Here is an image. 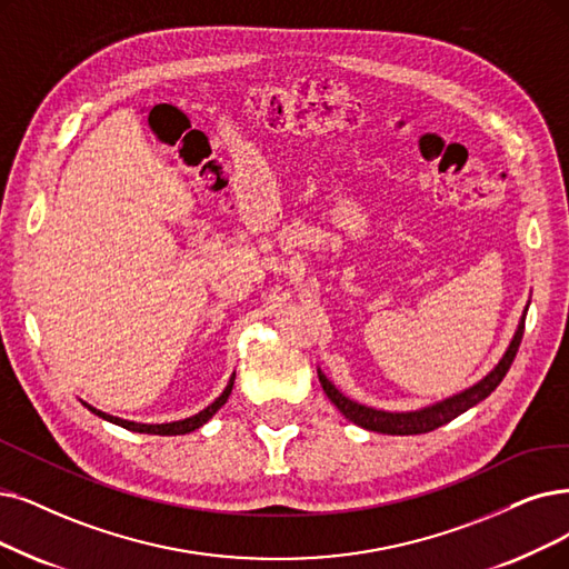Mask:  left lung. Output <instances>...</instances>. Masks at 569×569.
I'll return each instance as SVG.
<instances>
[{"label": "left lung", "instance_id": "1", "mask_svg": "<svg viewBox=\"0 0 569 569\" xmlns=\"http://www.w3.org/2000/svg\"><path fill=\"white\" fill-rule=\"evenodd\" d=\"M528 306H526V310H522V317H520V322L516 327V333L511 338L507 352L502 355V359L495 363V369L488 376H483L479 382H473L471 388H467V390H462L458 395H452V397H446V399L431 403V406L418 408V411H380V408L363 406V403L352 401L350 397H346L343 392H340L336 385L322 373V369H317V376H320L322 390L327 392L331 403L350 422H355V425H359L363 429H369V431H378V435H399V437H406V435H427V431L437 429V427L450 422L452 418H458L460 413L469 411L471 406L483 401L497 388V385L502 382V378L507 376L511 361H513V357L518 352L522 329H526Z\"/></svg>", "mask_w": 569, "mask_h": 569}]
</instances>
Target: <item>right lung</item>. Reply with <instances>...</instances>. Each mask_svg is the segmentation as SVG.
<instances>
[{
	"label": "right lung",
	"instance_id": "obj_1",
	"mask_svg": "<svg viewBox=\"0 0 569 569\" xmlns=\"http://www.w3.org/2000/svg\"><path fill=\"white\" fill-rule=\"evenodd\" d=\"M233 380H236V373L231 376V380H229V385H226V390L208 406V408H202L200 413H196V416H191V418H184V420H174V422H161V425H144V422H132V420H123V418H117V416H109V413H104V411H98L96 406H90V403H86V401H81L83 406H88V411L90 413H96L98 418H102V420H107V422H113V425H119V427H123V429H130V431H140V435H158V437H177V435H189V431H193V429H198V427H202L206 425L219 408L226 403V399L231 397V390H233Z\"/></svg>",
	"mask_w": 569,
	"mask_h": 569
}]
</instances>
